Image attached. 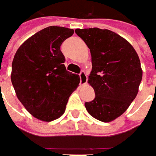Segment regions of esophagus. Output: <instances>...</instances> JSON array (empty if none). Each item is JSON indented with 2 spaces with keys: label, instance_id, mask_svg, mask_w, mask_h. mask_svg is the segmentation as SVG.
Wrapping results in <instances>:
<instances>
[{
  "label": "esophagus",
  "instance_id": "esophagus-1",
  "mask_svg": "<svg viewBox=\"0 0 156 156\" xmlns=\"http://www.w3.org/2000/svg\"><path fill=\"white\" fill-rule=\"evenodd\" d=\"M80 85H85V84H87V76L86 72L82 70V71H80Z\"/></svg>",
  "mask_w": 156,
  "mask_h": 156
}]
</instances>
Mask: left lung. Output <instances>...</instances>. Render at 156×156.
<instances>
[{"mask_svg":"<svg viewBox=\"0 0 156 156\" xmlns=\"http://www.w3.org/2000/svg\"><path fill=\"white\" fill-rule=\"evenodd\" d=\"M75 32L91 55L88 83L96 97L85 107L95 119L111 122L122 115L136 98L143 74L140 58L133 46L114 32L98 27Z\"/></svg>","mask_w":156,"mask_h":156,"instance_id":"obj_1","label":"left lung"}]
</instances>
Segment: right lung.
I'll use <instances>...</instances> for the list:
<instances>
[{
  "label": "right lung",
  "mask_w": 156,
  "mask_h": 156,
  "mask_svg": "<svg viewBox=\"0 0 156 156\" xmlns=\"http://www.w3.org/2000/svg\"><path fill=\"white\" fill-rule=\"evenodd\" d=\"M73 29L50 26L33 35L15 54L11 80L16 97L36 119L50 122L66 111L80 77L68 70L60 50Z\"/></svg>",
  "instance_id": "right-lung-1"
}]
</instances>
